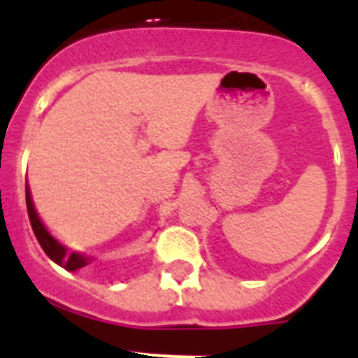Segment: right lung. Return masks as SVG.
<instances>
[{
	"label": "right lung",
	"instance_id": "right-lung-1",
	"mask_svg": "<svg viewBox=\"0 0 358 358\" xmlns=\"http://www.w3.org/2000/svg\"><path fill=\"white\" fill-rule=\"evenodd\" d=\"M27 210H28V217H30L31 229H34V233H36V238L39 240L43 251L46 252V255H48L55 264L62 265L66 271H71V273L80 271L82 267L87 265V262H90L87 258L77 255V252H68L66 251V248H62L61 243L57 242V240L50 235L48 231H46V227L43 226V222H41L39 217H37L36 210H34V202H31L28 186H27Z\"/></svg>",
	"mask_w": 358,
	"mask_h": 358
}]
</instances>
